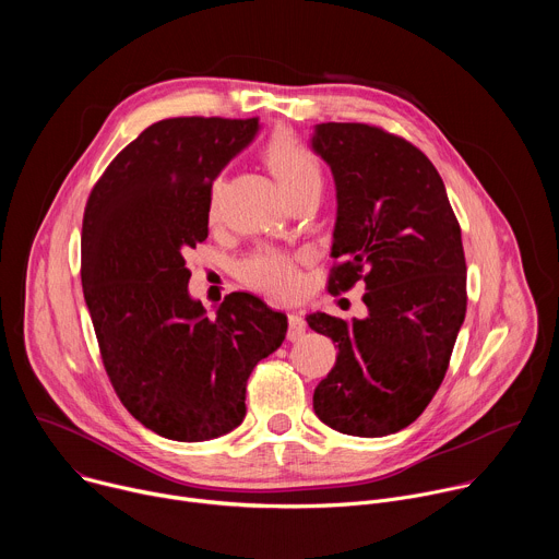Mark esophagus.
Returning a JSON list of instances; mask_svg holds the SVG:
<instances>
[{
  "label": "esophagus",
  "mask_w": 559,
  "mask_h": 559,
  "mask_svg": "<svg viewBox=\"0 0 559 559\" xmlns=\"http://www.w3.org/2000/svg\"><path fill=\"white\" fill-rule=\"evenodd\" d=\"M305 321L300 313H289V332H287V338L294 343V341H300L305 336Z\"/></svg>",
  "instance_id": "obj_1"
}]
</instances>
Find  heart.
<instances>
[{
	"instance_id": "obj_1",
	"label": "heart",
	"mask_w": 559,
	"mask_h": 559,
	"mask_svg": "<svg viewBox=\"0 0 559 559\" xmlns=\"http://www.w3.org/2000/svg\"><path fill=\"white\" fill-rule=\"evenodd\" d=\"M263 158L267 162L270 170L283 186L289 199L305 194V192H321L323 186V170L318 158L309 147H305L294 134L285 130H276L265 147ZM223 179L214 177L207 190V216L216 218L218 214V199H221ZM241 278L270 296L276 298H292L300 289V272L296 261L281 252V250H257L241 263Z\"/></svg>"
}]
</instances>
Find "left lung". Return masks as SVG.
<instances>
[{"mask_svg":"<svg viewBox=\"0 0 559 559\" xmlns=\"http://www.w3.org/2000/svg\"><path fill=\"white\" fill-rule=\"evenodd\" d=\"M311 145L330 164L338 197L328 292L365 281L369 309L362 321L305 318L338 347L313 412L347 436H389L427 409L449 369L466 313L460 223L438 170L407 139L330 121Z\"/></svg>","mask_w":559,"mask_h":559,"instance_id":"1","label":"left lung"}]
</instances>
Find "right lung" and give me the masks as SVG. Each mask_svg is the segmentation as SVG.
<instances>
[{
    "mask_svg": "<svg viewBox=\"0 0 559 559\" xmlns=\"http://www.w3.org/2000/svg\"><path fill=\"white\" fill-rule=\"evenodd\" d=\"M257 130V117L156 121L112 158L84 210L82 285L104 369L121 405L168 440L241 425L252 369L287 334V316L254 294H227L214 318L188 294L210 183Z\"/></svg>",
    "mask_w": 559,
    "mask_h": 559,
    "instance_id": "obj_1",
    "label": "right lung"
}]
</instances>
